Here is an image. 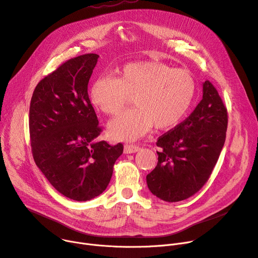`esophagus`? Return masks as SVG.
<instances>
[{
    "instance_id": "esophagus-1",
    "label": "esophagus",
    "mask_w": 258,
    "mask_h": 258,
    "mask_svg": "<svg viewBox=\"0 0 258 258\" xmlns=\"http://www.w3.org/2000/svg\"><path fill=\"white\" fill-rule=\"evenodd\" d=\"M139 151H140V147L133 144H126L124 145V148H123L124 154H133V153H137Z\"/></svg>"
}]
</instances>
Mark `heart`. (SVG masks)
<instances>
[{"mask_svg":"<svg viewBox=\"0 0 258 258\" xmlns=\"http://www.w3.org/2000/svg\"><path fill=\"white\" fill-rule=\"evenodd\" d=\"M117 75L98 77L90 91L92 104L111 116L118 115L133 96L135 107L108 124V135L116 141L137 140L153 124L157 130L175 126L195 98L194 76L163 62H130L120 68Z\"/></svg>","mask_w":258,"mask_h":258,"instance_id":"heart-1","label":"heart"}]
</instances>
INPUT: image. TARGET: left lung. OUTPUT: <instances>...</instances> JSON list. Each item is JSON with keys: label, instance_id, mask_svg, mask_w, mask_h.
<instances>
[{"label": "left lung", "instance_id": "left-lung-1", "mask_svg": "<svg viewBox=\"0 0 258 258\" xmlns=\"http://www.w3.org/2000/svg\"><path fill=\"white\" fill-rule=\"evenodd\" d=\"M227 124L222 98L206 80L195 111L157 141L158 163L146 175L151 192L166 202L183 201L198 192L219 160Z\"/></svg>", "mask_w": 258, "mask_h": 258}]
</instances>
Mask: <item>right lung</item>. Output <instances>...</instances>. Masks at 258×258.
Returning a JSON list of instances; mask_svg holds the SVG:
<instances>
[{"label":"right lung","instance_id":"right-lung-1","mask_svg":"<svg viewBox=\"0 0 258 258\" xmlns=\"http://www.w3.org/2000/svg\"><path fill=\"white\" fill-rule=\"evenodd\" d=\"M99 55L71 58L37 84L30 102L33 159L62 196L85 202L101 195L123 145L98 140L101 128L88 95Z\"/></svg>","mask_w":258,"mask_h":258}]
</instances>
